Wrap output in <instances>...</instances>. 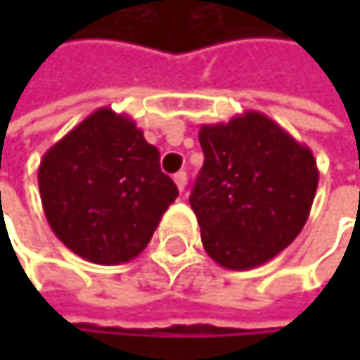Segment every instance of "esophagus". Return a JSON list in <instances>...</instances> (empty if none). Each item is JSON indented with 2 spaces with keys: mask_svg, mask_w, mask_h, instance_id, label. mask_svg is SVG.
Segmentation results:
<instances>
[{
  "mask_svg": "<svg viewBox=\"0 0 360 360\" xmlns=\"http://www.w3.org/2000/svg\"><path fill=\"white\" fill-rule=\"evenodd\" d=\"M173 181L177 183L179 191H183V189H185V181H187V175H185V171H179V173H175V175H173Z\"/></svg>",
  "mask_w": 360,
  "mask_h": 360,
  "instance_id": "1",
  "label": "esophagus"
}]
</instances>
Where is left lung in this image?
I'll return each instance as SVG.
<instances>
[{"label": "left lung", "instance_id": "left-lung-1", "mask_svg": "<svg viewBox=\"0 0 360 360\" xmlns=\"http://www.w3.org/2000/svg\"><path fill=\"white\" fill-rule=\"evenodd\" d=\"M198 139L204 165L189 204L204 250L231 271L269 262L311 214L319 183L311 148L256 110L202 124Z\"/></svg>", "mask_w": 360, "mask_h": 360}]
</instances>
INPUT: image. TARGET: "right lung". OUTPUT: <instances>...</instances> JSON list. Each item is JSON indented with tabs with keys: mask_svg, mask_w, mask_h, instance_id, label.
<instances>
[{
	"mask_svg": "<svg viewBox=\"0 0 360 360\" xmlns=\"http://www.w3.org/2000/svg\"><path fill=\"white\" fill-rule=\"evenodd\" d=\"M39 193L56 238L96 264H120L150 244L179 195L160 154L127 114L100 108L56 141L39 165Z\"/></svg>",
	"mask_w": 360,
	"mask_h": 360,
	"instance_id": "obj_1",
	"label": "right lung"
}]
</instances>
